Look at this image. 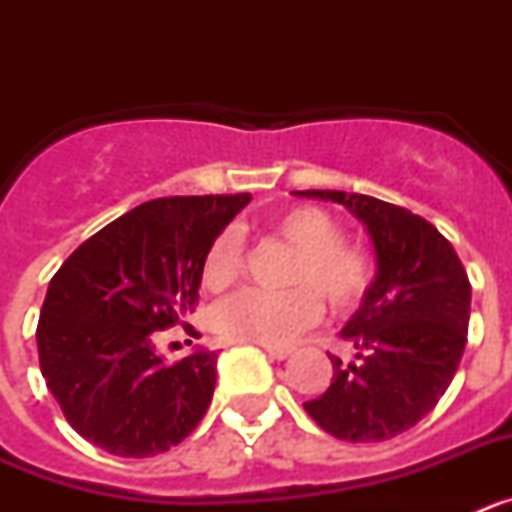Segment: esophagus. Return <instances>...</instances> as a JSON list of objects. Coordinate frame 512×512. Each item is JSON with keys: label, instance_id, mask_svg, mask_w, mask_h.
<instances>
[{"label": "esophagus", "instance_id": "esophagus-1", "mask_svg": "<svg viewBox=\"0 0 512 512\" xmlns=\"http://www.w3.org/2000/svg\"><path fill=\"white\" fill-rule=\"evenodd\" d=\"M266 354L271 356V359H277V361H284L292 356V348H279V346H266Z\"/></svg>", "mask_w": 512, "mask_h": 512}]
</instances>
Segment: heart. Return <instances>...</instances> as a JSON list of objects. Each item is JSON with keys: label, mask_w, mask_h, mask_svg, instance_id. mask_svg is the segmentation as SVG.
<instances>
[{"label": "heart", "mask_w": 512, "mask_h": 512, "mask_svg": "<svg viewBox=\"0 0 512 512\" xmlns=\"http://www.w3.org/2000/svg\"><path fill=\"white\" fill-rule=\"evenodd\" d=\"M271 235L295 251L289 266L287 292L243 289L215 307L212 325L230 341H251L282 346L297 333L318 323L320 300L333 312H348L361 305L374 282L372 256L356 243L343 241V228L328 210L297 205L271 220ZM243 266V241L238 230H223L212 241L202 266L207 289H225ZM315 288L314 293L306 287Z\"/></svg>", "instance_id": "b5f03b06"}]
</instances>
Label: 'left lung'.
Wrapping results in <instances>:
<instances>
[{
    "label": "left lung",
    "mask_w": 512,
    "mask_h": 512,
    "mask_svg": "<svg viewBox=\"0 0 512 512\" xmlns=\"http://www.w3.org/2000/svg\"><path fill=\"white\" fill-rule=\"evenodd\" d=\"M297 197L338 202L369 230L377 277L341 336L356 364L333 361V382L305 410L330 436L351 443L395 438L436 408L467 346L472 284L428 220L366 194L307 189Z\"/></svg>",
    "instance_id": "left-lung-1"
}]
</instances>
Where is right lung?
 Segmentation results:
<instances>
[{
    "mask_svg": "<svg viewBox=\"0 0 512 512\" xmlns=\"http://www.w3.org/2000/svg\"><path fill=\"white\" fill-rule=\"evenodd\" d=\"M251 194L164 197L104 225L63 261L38 320L48 390L79 436L146 459L182 443L215 392L217 351L166 366L153 333L200 297L202 266Z\"/></svg>",
    "mask_w": 512,
    "mask_h": 512,
    "instance_id": "obj_1",
    "label": "right lung"
}]
</instances>
